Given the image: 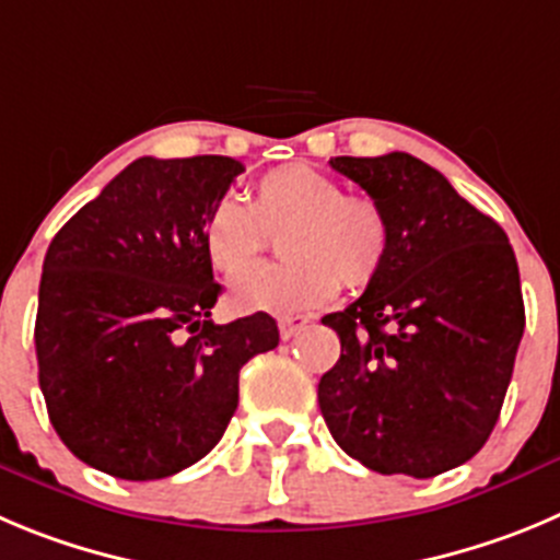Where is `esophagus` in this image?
<instances>
[{
	"label": "esophagus",
	"instance_id": "esophagus-1",
	"mask_svg": "<svg viewBox=\"0 0 560 560\" xmlns=\"http://www.w3.org/2000/svg\"><path fill=\"white\" fill-rule=\"evenodd\" d=\"M306 323H310V317H304V315H281L279 317L281 339H290V337H295V334H301L306 328Z\"/></svg>",
	"mask_w": 560,
	"mask_h": 560
}]
</instances>
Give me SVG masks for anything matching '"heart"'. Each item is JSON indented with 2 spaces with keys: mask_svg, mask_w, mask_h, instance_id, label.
<instances>
[{
  "mask_svg": "<svg viewBox=\"0 0 560 560\" xmlns=\"http://www.w3.org/2000/svg\"><path fill=\"white\" fill-rule=\"evenodd\" d=\"M276 233L285 262L232 287L237 312L298 315L331 301L339 281L348 290L368 287L384 268L392 240L389 218L373 198L348 196L310 165H284L256 182L248 203L226 196L209 209L201 245L218 273L237 279Z\"/></svg>",
  "mask_w": 560,
  "mask_h": 560,
  "instance_id": "heart-1",
  "label": "heart"
}]
</instances>
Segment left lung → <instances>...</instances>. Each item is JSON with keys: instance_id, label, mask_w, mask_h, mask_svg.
<instances>
[{"instance_id": "8db88e82", "label": "left lung", "mask_w": 560, "mask_h": 560, "mask_svg": "<svg viewBox=\"0 0 560 560\" xmlns=\"http://www.w3.org/2000/svg\"><path fill=\"white\" fill-rule=\"evenodd\" d=\"M389 218V254L348 310L317 384L334 442L381 475L433 478L469 462L498 422L525 331L503 229L417 156H334Z\"/></svg>"}]
</instances>
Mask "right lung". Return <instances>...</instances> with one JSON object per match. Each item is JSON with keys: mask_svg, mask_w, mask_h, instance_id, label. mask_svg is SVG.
I'll use <instances>...</instances> for the list:
<instances>
[{"mask_svg": "<svg viewBox=\"0 0 560 560\" xmlns=\"http://www.w3.org/2000/svg\"><path fill=\"white\" fill-rule=\"evenodd\" d=\"M232 156H140L51 240L35 317L46 411L80 462L124 480L182 472L221 442L240 368L279 345L265 312L215 326L201 245L243 174Z\"/></svg>", "mask_w": 560, "mask_h": 560, "instance_id": "1", "label": "right lung"}]
</instances>
